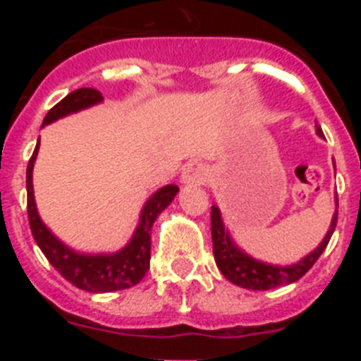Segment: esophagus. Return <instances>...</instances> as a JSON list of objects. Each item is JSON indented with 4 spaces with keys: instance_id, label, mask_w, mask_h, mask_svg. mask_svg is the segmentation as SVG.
<instances>
[{
    "instance_id": "esophagus-1",
    "label": "esophagus",
    "mask_w": 361,
    "mask_h": 361,
    "mask_svg": "<svg viewBox=\"0 0 361 361\" xmlns=\"http://www.w3.org/2000/svg\"><path fill=\"white\" fill-rule=\"evenodd\" d=\"M208 178V168L202 164V162H188L183 168V173H180V183L183 184H204Z\"/></svg>"
}]
</instances>
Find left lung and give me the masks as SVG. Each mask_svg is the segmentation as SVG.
Segmentation results:
<instances>
[{
  "label": "left lung",
  "mask_w": 361,
  "mask_h": 361,
  "mask_svg": "<svg viewBox=\"0 0 361 361\" xmlns=\"http://www.w3.org/2000/svg\"><path fill=\"white\" fill-rule=\"evenodd\" d=\"M317 135L324 137L320 126H317ZM334 202H336V212H334L329 231L325 233L324 240L318 244L317 250H312L302 260L291 264V266H273V264L257 260V258L250 257L245 251H242L233 242L228 228L224 226L219 206H212V238L216 267L231 283H235L238 288L253 289V291H266V289H275L280 288V286L296 282L314 266L318 257L324 253V250L329 244L331 235L336 228L338 220V197H334Z\"/></svg>",
  "instance_id": "left-lung-1"
}]
</instances>
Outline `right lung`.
<instances>
[{
    "instance_id": "add662e5",
    "label": "right lung",
    "mask_w": 361,
    "mask_h": 361,
    "mask_svg": "<svg viewBox=\"0 0 361 361\" xmlns=\"http://www.w3.org/2000/svg\"><path fill=\"white\" fill-rule=\"evenodd\" d=\"M103 103V95L95 88H79L61 99L43 119V126L61 119V117L86 110ZM39 149L37 141L36 149L32 153L27 166V209L30 231L34 240L39 245L43 255L49 262L56 267L61 276H65L72 286L90 293H111L119 289H128L145 279L146 271L149 269V247H152V228L157 216L171 204L177 195L178 188L175 184H168L157 190L145 202L139 215V224L133 231L132 238L124 247L116 253L86 255L73 251L66 244L50 231L41 220L34 199V186H32V170Z\"/></svg>"
}]
</instances>
